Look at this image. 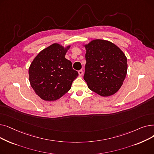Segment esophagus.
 Segmentation results:
<instances>
[{
    "mask_svg": "<svg viewBox=\"0 0 154 154\" xmlns=\"http://www.w3.org/2000/svg\"><path fill=\"white\" fill-rule=\"evenodd\" d=\"M78 73H79V75L80 76H81V75H82V74H83V70H79Z\"/></svg>",
    "mask_w": 154,
    "mask_h": 154,
    "instance_id": "1",
    "label": "esophagus"
}]
</instances>
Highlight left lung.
I'll list each match as a JSON object with an SVG mask.
<instances>
[{
  "instance_id": "obj_1",
  "label": "left lung",
  "mask_w": 154,
  "mask_h": 154,
  "mask_svg": "<svg viewBox=\"0 0 154 154\" xmlns=\"http://www.w3.org/2000/svg\"><path fill=\"white\" fill-rule=\"evenodd\" d=\"M83 46L87 62L84 79L88 88L102 97L114 95L122 85L127 75L125 54L106 40L95 39Z\"/></svg>"
}]
</instances>
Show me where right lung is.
Returning <instances> with one entry per match:
<instances>
[{
	"label": "right lung",
	"instance_id": "right-lung-1",
	"mask_svg": "<svg viewBox=\"0 0 154 154\" xmlns=\"http://www.w3.org/2000/svg\"><path fill=\"white\" fill-rule=\"evenodd\" d=\"M70 45L54 43L40 51L29 69V82L42 100L55 101L66 94L79 74L72 62L65 58Z\"/></svg>",
	"mask_w": 154,
	"mask_h": 154
}]
</instances>
